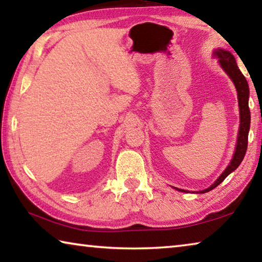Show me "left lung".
I'll use <instances>...</instances> for the list:
<instances>
[{
  "mask_svg": "<svg viewBox=\"0 0 262 262\" xmlns=\"http://www.w3.org/2000/svg\"><path fill=\"white\" fill-rule=\"evenodd\" d=\"M215 55L220 59V63L223 69L225 70L230 78L232 79L237 89L238 94V103H239V111H241V126H239V133H238V140H237V147L236 151H234L233 158L230 165L225 168L223 173L220 176L214 184H212L209 188L201 190L200 193H207L209 190L217 187L222 181H223L231 173L232 171L241 165L242 161L245 157L246 149H247V141H248V130H250V123H251V113L250 108H248V96H250V91H248V84L246 78L244 77L241 70H239L238 66L236 63V59H234L231 53L224 50H216ZM180 192H186L184 189L177 188Z\"/></svg>",
  "mask_w": 262,
  "mask_h": 262,
  "instance_id": "8db88e82",
  "label": "left lung"
}]
</instances>
